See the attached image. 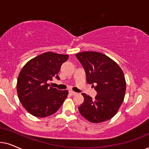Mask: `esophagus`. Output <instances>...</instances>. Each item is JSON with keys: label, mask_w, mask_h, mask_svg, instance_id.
<instances>
[{"label": "esophagus", "mask_w": 149, "mask_h": 149, "mask_svg": "<svg viewBox=\"0 0 149 149\" xmlns=\"http://www.w3.org/2000/svg\"><path fill=\"white\" fill-rule=\"evenodd\" d=\"M69 93L71 95H76V93L74 92V91H69Z\"/></svg>", "instance_id": "esophagus-1"}]
</instances>
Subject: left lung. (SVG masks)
Segmentation results:
<instances>
[{
    "mask_svg": "<svg viewBox=\"0 0 149 149\" xmlns=\"http://www.w3.org/2000/svg\"><path fill=\"white\" fill-rule=\"evenodd\" d=\"M76 56L84 67L87 83L93 84L97 93L95 99L82 93L84 100L79 112L93 123L111 119L117 113L125 94L123 70L112 59L100 52H82Z\"/></svg>",
    "mask_w": 149,
    "mask_h": 149,
    "instance_id": "left-lung-1",
    "label": "left lung"
}]
</instances>
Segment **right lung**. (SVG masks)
I'll return each instance as SVG.
<instances>
[{"label": "right lung", "instance_id": "add662e5", "mask_svg": "<svg viewBox=\"0 0 149 149\" xmlns=\"http://www.w3.org/2000/svg\"><path fill=\"white\" fill-rule=\"evenodd\" d=\"M69 55L47 52L30 60L19 73L17 81L18 98L24 108L36 117L44 118L54 114L68 95L49 86L47 80L53 77L60 80L58 73Z\"/></svg>", "mask_w": 149, "mask_h": 149}]
</instances>
